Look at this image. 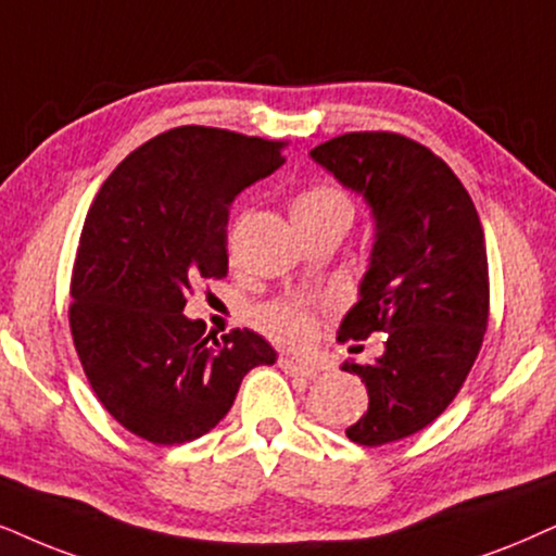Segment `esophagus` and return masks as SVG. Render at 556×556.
I'll list each match as a JSON object with an SVG mask.
<instances>
[{"instance_id":"obj_1","label":"esophagus","mask_w":556,"mask_h":556,"mask_svg":"<svg viewBox=\"0 0 556 556\" xmlns=\"http://www.w3.org/2000/svg\"><path fill=\"white\" fill-rule=\"evenodd\" d=\"M279 367H282L285 371H290V375H298V377H315V375H318V367H315V364L298 362V359H292V356H282V359H279Z\"/></svg>"}]
</instances>
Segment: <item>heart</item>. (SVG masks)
<instances>
[{"label": "heart", "mask_w": 556, "mask_h": 556, "mask_svg": "<svg viewBox=\"0 0 556 556\" xmlns=\"http://www.w3.org/2000/svg\"><path fill=\"white\" fill-rule=\"evenodd\" d=\"M320 213H346L351 215L349 197L341 192L339 187L326 185V181H318V185L305 187L298 194L292 205V215H320ZM258 320L262 326L269 330L271 336L282 339L287 343H294V346H302L313 339L315 330V313L311 305L300 300H279L266 305L262 313H258Z\"/></svg>", "instance_id": "heart-1"}]
</instances>
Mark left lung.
<instances>
[{"mask_svg": "<svg viewBox=\"0 0 556 556\" xmlns=\"http://www.w3.org/2000/svg\"><path fill=\"white\" fill-rule=\"evenodd\" d=\"M311 156L364 194L377 220L362 300L343 318L339 341L384 333L377 362L343 364L369 395L346 435L382 446L433 424L480 354L490 318L482 223L446 161L400 132H343Z\"/></svg>", "mask_w": 556, "mask_h": 556, "instance_id": "8db88e82", "label": "left lung"}]
</instances>
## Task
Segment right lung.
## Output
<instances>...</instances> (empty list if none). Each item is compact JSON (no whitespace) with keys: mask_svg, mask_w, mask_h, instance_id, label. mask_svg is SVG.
<instances>
[{"mask_svg":"<svg viewBox=\"0 0 556 556\" xmlns=\"http://www.w3.org/2000/svg\"><path fill=\"white\" fill-rule=\"evenodd\" d=\"M285 149L181 125L125 156L91 202L68 326L94 395L151 444L200 439L230 410L245 371L277 359L254 330L215 339L181 311L197 282L228 274L230 202L282 166Z\"/></svg>","mask_w":556,"mask_h":556,"instance_id":"obj_1","label":"right lung"}]
</instances>
